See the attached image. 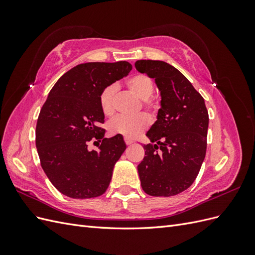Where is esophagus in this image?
Returning a JSON list of instances; mask_svg holds the SVG:
<instances>
[{"mask_svg":"<svg viewBox=\"0 0 255 255\" xmlns=\"http://www.w3.org/2000/svg\"><path fill=\"white\" fill-rule=\"evenodd\" d=\"M125 141H126V143H127L128 145V144H130V143H133V142H134V141H133L132 139H129V138H127V137L125 138Z\"/></svg>","mask_w":255,"mask_h":255,"instance_id":"esophagus-1","label":"esophagus"}]
</instances>
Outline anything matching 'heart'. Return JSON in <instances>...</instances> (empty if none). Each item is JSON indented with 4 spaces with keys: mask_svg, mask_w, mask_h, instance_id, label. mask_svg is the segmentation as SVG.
Segmentation results:
<instances>
[{
    "mask_svg": "<svg viewBox=\"0 0 255 255\" xmlns=\"http://www.w3.org/2000/svg\"><path fill=\"white\" fill-rule=\"evenodd\" d=\"M127 87L133 94L141 100L144 109L154 113L158 109V102L156 98L153 97L154 82L146 74H135L130 76L126 82ZM116 92L117 88L114 85L105 87L100 94V107L103 114L111 117L116 112ZM150 119L146 115L140 114L135 117H117L109 123V132L112 135H122L127 138H135L140 135L148 128Z\"/></svg>",
    "mask_w": 255,
    "mask_h": 255,
    "instance_id": "1",
    "label": "heart"
}]
</instances>
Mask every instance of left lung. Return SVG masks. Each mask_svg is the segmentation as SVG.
I'll return each mask as SVG.
<instances>
[{"mask_svg":"<svg viewBox=\"0 0 255 255\" xmlns=\"http://www.w3.org/2000/svg\"><path fill=\"white\" fill-rule=\"evenodd\" d=\"M140 73L155 80L160 91L157 120L146 133L138 174L145 194L170 197L195 182L206 153L208 113L204 99L173 66L161 60H137Z\"/></svg>","mask_w":255,"mask_h":255,"instance_id":"obj_1","label":"left lung"}]
</instances>
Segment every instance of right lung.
<instances>
[{
  "instance_id": "obj_1",
  "label": "right lung",
  "mask_w": 255,
  "mask_h": 255,
  "mask_svg": "<svg viewBox=\"0 0 255 255\" xmlns=\"http://www.w3.org/2000/svg\"><path fill=\"white\" fill-rule=\"evenodd\" d=\"M132 70L128 61L86 63L54 85L36 126V148L44 173L61 194L73 199L103 195L114 166L127 149L123 137L104 138L102 90ZM101 142L89 151L88 142Z\"/></svg>"
}]
</instances>
